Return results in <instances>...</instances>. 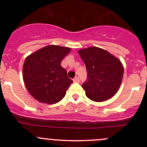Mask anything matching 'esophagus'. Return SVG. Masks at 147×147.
<instances>
[{
	"label": "esophagus",
	"mask_w": 147,
	"mask_h": 147,
	"mask_svg": "<svg viewBox=\"0 0 147 147\" xmlns=\"http://www.w3.org/2000/svg\"><path fill=\"white\" fill-rule=\"evenodd\" d=\"M80 78L78 77H75V78L73 79V82H80Z\"/></svg>",
	"instance_id": "esophagus-1"
}]
</instances>
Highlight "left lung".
Returning a JSON list of instances; mask_svg holds the SVG:
<instances>
[{
	"label": "left lung",
	"mask_w": 147,
	"mask_h": 147,
	"mask_svg": "<svg viewBox=\"0 0 147 147\" xmlns=\"http://www.w3.org/2000/svg\"><path fill=\"white\" fill-rule=\"evenodd\" d=\"M86 65L87 80L82 87L89 99L103 102L113 97L122 80L121 61L104 49L90 47L78 51Z\"/></svg>",
	"instance_id": "8db88e82"
}]
</instances>
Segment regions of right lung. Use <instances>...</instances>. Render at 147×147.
<instances>
[{"instance_id":"1","label":"right lung","mask_w":147,"mask_h":147,"mask_svg":"<svg viewBox=\"0 0 147 147\" xmlns=\"http://www.w3.org/2000/svg\"><path fill=\"white\" fill-rule=\"evenodd\" d=\"M70 51L69 47L50 45L26 57L23 67V81L35 100L52 105L65 97L72 80L60 64Z\"/></svg>"}]
</instances>
